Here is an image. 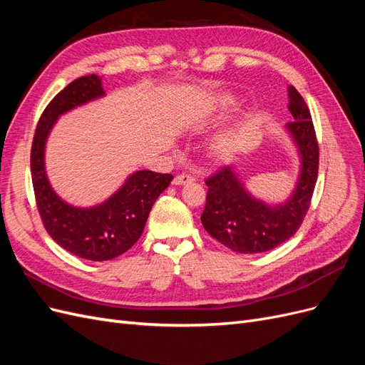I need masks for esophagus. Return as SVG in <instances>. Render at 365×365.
Here are the masks:
<instances>
[{
    "label": "esophagus",
    "instance_id": "esophagus-1",
    "mask_svg": "<svg viewBox=\"0 0 365 365\" xmlns=\"http://www.w3.org/2000/svg\"><path fill=\"white\" fill-rule=\"evenodd\" d=\"M193 181H195L193 176L187 175V173L176 175L175 178H173V184H175V185H185V184H190V182H193Z\"/></svg>",
    "mask_w": 365,
    "mask_h": 365
}]
</instances>
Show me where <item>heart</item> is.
<instances>
[{
    "label": "heart",
    "mask_w": 365,
    "mask_h": 365,
    "mask_svg": "<svg viewBox=\"0 0 365 365\" xmlns=\"http://www.w3.org/2000/svg\"><path fill=\"white\" fill-rule=\"evenodd\" d=\"M236 103V97L230 96V94H222L219 97H215L212 98V101L205 102L201 108L200 111H197V118L200 120H204V118H208L210 115H215L220 111H224V109L233 106ZM215 155H225V153L231 152V149H233V141H231L230 138L224 137V138H219L213 143L212 146Z\"/></svg>",
    "instance_id": "obj_1"
}]
</instances>
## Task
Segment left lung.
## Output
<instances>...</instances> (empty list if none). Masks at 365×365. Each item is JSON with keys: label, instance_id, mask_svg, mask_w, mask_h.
Here are the masks:
<instances>
[{"label": "left lung", "instance_id": "obj_1", "mask_svg": "<svg viewBox=\"0 0 365 365\" xmlns=\"http://www.w3.org/2000/svg\"><path fill=\"white\" fill-rule=\"evenodd\" d=\"M294 121L284 132L298 155V176L283 202L254 196L236 164H227L205 181L207 201L201 222L207 233L227 248L242 254L269 251L295 235L312 200L318 175V145L311 113L294 86H289Z\"/></svg>", "mask_w": 365, "mask_h": 365}]
</instances>
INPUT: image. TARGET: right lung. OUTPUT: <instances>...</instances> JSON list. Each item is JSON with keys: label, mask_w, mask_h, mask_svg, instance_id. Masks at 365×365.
Returning <instances> with one entry per match:
<instances>
[{"label": "right lung", "mask_w": 365, "mask_h": 365, "mask_svg": "<svg viewBox=\"0 0 365 365\" xmlns=\"http://www.w3.org/2000/svg\"><path fill=\"white\" fill-rule=\"evenodd\" d=\"M105 96L102 76L97 74L79 77L65 86L39 120L30 157L33 190L43 227L63 250L93 262L115 259L135 244L152 205L173 180L170 173L135 170L103 202L88 207L67 202L53 189L46 148L54 125L61 115Z\"/></svg>", "instance_id": "right-lung-1"}]
</instances>
